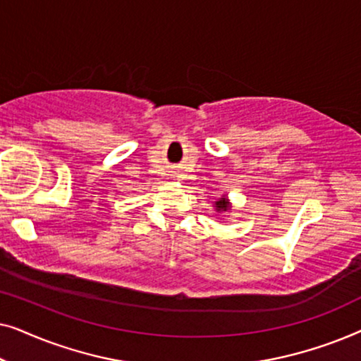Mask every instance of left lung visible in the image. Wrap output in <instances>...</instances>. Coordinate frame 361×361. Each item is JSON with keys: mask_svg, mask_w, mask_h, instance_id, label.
Returning a JSON list of instances; mask_svg holds the SVG:
<instances>
[{"mask_svg": "<svg viewBox=\"0 0 361 361\" xmlns=\"http://www.w3.org/2000/svg\"><path fill=\"white\" fill-rule=\"evenodd\" d=\"M215 205H216V209H219V210H226V209H228V204H226L225 199L219 200Z\"/></svg>", "mask_w": 361, "mask_h": 361, "instance_id": "left-lung-1", "label": "left lung"}]
</instances>
